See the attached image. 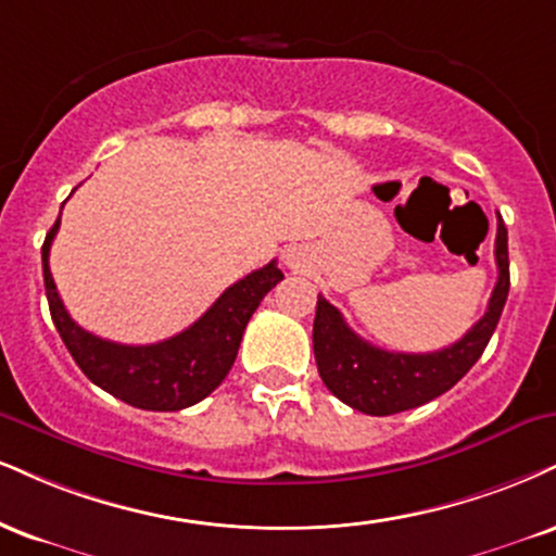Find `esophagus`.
Returning <instances> with one entry per match:
<instances>
[{"mask_svg":"<svg viewBox=\"0 0 556 556\" xmlns=\"http://www.w3.org/2000/svg\"><path fill=\"white\" fill-rule=\"evenodd\" d=\"M292 261H295V256H292V251L287 253V264H292Z\"/></svg>","mask_w":556,"mask_h":556,"instance_id":"1","label":"esophagus"}]
</instances>
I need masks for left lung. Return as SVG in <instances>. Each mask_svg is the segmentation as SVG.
Instances as JSON below:
<instances>
[{
	"mask_svg": "<svg viewBox=\"0 0 556 556\" xmlns=\"http://www.w3.org/2000/svg\"><path fill=\"white\" fill-rule=\"evenodd\" d=\"M494 258L500 274L486 313L464 333V339L438 352L406 354L372 346L344 324L342 313L329 300L318 295L313 352L326 388L346 406L370 417L414 409L451 391L486 350L503 316L507 290H510L507 227L503 217H497Z\"/></svg>",
	"mask_w": 556,
	"mask_h": 556,
	"instance_id": "1",
	"label": "left lung"
}]
</instances>
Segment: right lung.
Masks as SVG:
<instances>
[{
	"label": "right lung",
	"mask_w": 556,
	"mask_h": 556,
	"mask_svg": "<svg viewBox=\"0 0 556 556\" xmlns=\"http://www.w3.org/2000/svg\"><path fill=\"white\" fill-rule=\"evenodd\" d=\"M59 219L43 240V285L59 337L92 383L147 412H178L199 404L223 383L238 357L240 339L261 300L285 279L277 261L251 271L214 300L197 324L157 344H116L72 320L49 269Z\"/></svg>",
	"instance_id": "right-lung-1"
}]
</instances>
